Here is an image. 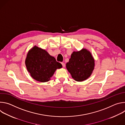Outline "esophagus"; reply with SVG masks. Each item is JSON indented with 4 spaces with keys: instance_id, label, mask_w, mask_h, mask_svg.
<instances>
[{
    "instance_id": "obj_1",
    "label": "esophagus",
    "mask_w": 125,
    "mask_h": 125,
    "mask_svg": "<svg viewBox=\"0 0 125 125\" xmlns=\"http://www.w3.org/2000/svg\"><path fill=\"white\" fill-rule=\"evenodd\" d=\"M62 65V66L63 67H65V64L64 63H61Z\"/></svg>"
}]
</instances>
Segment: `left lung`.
Returning a JSON list of instances; mask_svg holds the SVG:
<instances>
[{
  "label": "left lung",
  "instance_id": "1",
  "mask_svg": "<svg viewBox=\"0 0 125 125\" xmlns=\"http://www.w3.org/2000/svg\"><path fill=\"white\" fill-rule=\"evenodd\" d=\"M95 61L91 52L86 48L74 51L66 68L73 79L77 82H83L90 77L94 69Z\"/></svg>",
  "mask_w": 125,
  "mask_h": 125
}]
</instances>
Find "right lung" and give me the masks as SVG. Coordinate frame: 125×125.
<instances>
[{
    "label": "right lung",
    "mask_w": 125,
    "mask_h": 125,
    "mask_svg": "<svg viewBox=\"0 0 125 125\" xmlns=\"http://www.w3.org/2000/svg\"><path fill=\"white\" fill-rule=\"evenodd\" d=\"M25 64L31 76L42 83L49 81L56 69L62 67V64L57 62L54 57L36 45L28 51Z\"/></svg>",
    "instance_id": "add662e5"
}]
</instances>
